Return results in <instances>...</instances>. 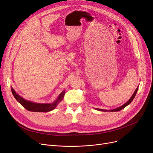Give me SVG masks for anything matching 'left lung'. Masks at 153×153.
Returning <instances> with one entry per match:
<instances>
[{
  "label": "left lung",
  "instance_id": "left-lung-1",
  "mask_svg": "<svg viewBox=\"0 0 153 153\" xmlns=\"http://www.w3.org/2000/svg\"><path fill=\"white\" fill-rule=\"evenodd\" d=\"M138 89V87L136 88L135 91H134V94L132 95L131 98L128 100V102H126V103L124 104V105H122V106H120V107H118V108H115V109H113V110H103V109H99V108H96V109H97V110L102 111H118L121 110L123 109L125 107H126L127 105H129V104L133 101V100L134 99V97H135V95H136V93H137Z\"/></svg>",
  "mask_w": 153,
  "mask_h": 153
}]
</instances>
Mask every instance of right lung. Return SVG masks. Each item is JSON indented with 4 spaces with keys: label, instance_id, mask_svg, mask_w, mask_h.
<instances>
[{
    "label": "right lung",
    "instance_id": "right-lung-1",
    "mask_svg": "<svg viewBox=\"0 0 153 153\" xmlns=\"http://www.w3.org/2000/svg\"><path fill=\"white\" fill-rule=\"evenodd\" d=\"M11 90L15 99L17 100L24 108L30 111L38 112H48L53 110L58 105V104L62 100V99L64 98V95L65 94V92L63 91L59 94L57 99L51 103H39L24 99L18 94L16 93V92L14 91L12 87Z\"/></svg>",
    "mask_w": 153,
    "mask_h": 153
}]
</instances>
